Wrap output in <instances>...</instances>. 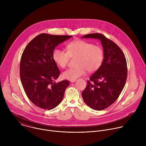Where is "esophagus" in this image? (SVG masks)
<instances>
[{"instance_id":"34e87169","label":"esophagus","mask_w":146,"mask_h":146,"mask_svg":"<svg viewBox=\"0 0 146 146\" xmlns=\"http://www.w3.org/2000/svg\"><path fill=\"white\" fill-rule=\"evenodd\" d=\"M70 81L71 82H74L76 81V79H72V80H70Z\"/></svg>"}]
</instances>
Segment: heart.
Wrapping results in <instances>:
<instances>
[{
	"instance_id": "heart-1",
	"label": "heart",
	"mask_w": 146,
	"mask_h": 146,
	"mask_svg": "<svg viewBox=\"0 0 146 146\" xmlns=\"http://www.w3.org/2000/svg\"><path fill=\"white\" fill-rule=\"evenodd\" d=\"M66 51L56 48L53 51L52 58L55 64L60 68H65L70 58H76L75 66L62 73L64 78L76 79L84 74L96 71L102 65L104 59V51L97 45L85 40H77L67 44Z\"/></svg>"
}]
</instances>
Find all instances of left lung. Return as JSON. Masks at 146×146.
Here are the masks:
<instances>
[{
  "label": "left lung",
  "mask_w": 146,
  "mask_h": 146,
  "mask_svg": "<svg viewBox=\"0 0 146 146\" xmlns=\"http://www.w3.org/2000/svg\"><path fill=\"white\" fill-rule=\"evenodd\" d=\"M82 38H94L101 41L104 59L101 66L87 81L82 92L87 105L95 110L109 107L118 99L127 78V64L121 49L113 41L100 33H90Z\"/></svg>",
  "instance_id": "obj_1"
}]
</instances>
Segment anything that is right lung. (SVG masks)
Instances as JSON below:
<instances>
[{
  "label": "right lung",
  "mask_w": 146,
  "mask_h": 146,
  "mask_svg": "<svg viewBox=\"0 0 146 146\" xmlns=\"http://www.w3.org/2000/svg\"><path fill=\"white\" fill-rule=\"evenodd\" d=\"M71 36L41 33L32 40L24 49L20 61V78L29 100L42 109L51 110L64 98L68 80L58 83L60 71L52 58L53 51L59 44Z\"/></svg>",
  "instance_id": "right-lung-1"
}]
</instances>
